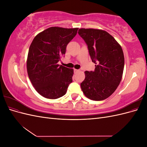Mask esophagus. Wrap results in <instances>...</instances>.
Segmentation results:
<instances>
[{
	"label": "esophagus",
	"mask_w": 147,
	"mask_h": 147,
	"mask_svg": "<svg viewBox=\"0 0 147 147\" xmlns=\"http://www.w3.org/2000/svg\"><path fill=\"white\" fill-rule=\"evenodd\" d=\"M79 71H80V70H78V69H74L75 72H79Z\"/></svg>",
	"instance_id": "obj_1"
}]
</instances>
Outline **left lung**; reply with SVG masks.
I'll return each instance as SVG.
<instances>
[{
  "label": "left lung",
  "mask_w": 147,
  "mask_h": 147,
  "mask_svg": "<svg viewBox=\"0 0 147 147\" xmlns=\"http://www.w3.org/2000/svg\"><path fill=\"white\" fill-rule=\"evenodd\" d=\"M78 34L88 45L95 65L94 71H85L80 84L84 96L92 100H102L112 95L121 80L124 57L119 44L105 30L82 28Z\"/></svg>",
  "instance_id": "8db88e82"
}]
</instances>
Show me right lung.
<instances>
[{
    "mask_svg": "<svg viewBox=\"0 0 147 147\" xmlns=\"http://www.w3.org/2000/svg\"><path fill=\"white\" fill-rule=\"evenodd\" d=\"M78 28L51 27L38 34L31 43L27 59V71L33 86L47 99L65 94L72 82L74 69L57 64L65 55L66 47Z\"/></svg>",
    "mask_w": 147,
    "mask_h": 147,
    "instance_id": "right-lung-1",
    "label": "right lung"
}]
</instances>
